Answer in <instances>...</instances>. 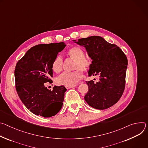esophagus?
<instances>
[{
    "label": "esophagus",
    "mask_w": 148,
    "mask_h": 148,
    "mask_svg": "<svg viewBox=\"0 0 148 148\" xmlns=\"http://www.w3.org/2000/svg\"><path fill=\"white\" fill-rule=\"evenodd\" d=\"M76 86V85H72V86H65V88L66 89H70V88H73V87H75Z\"/></svg>",
    "instance_id": "1"
}]
</instances>
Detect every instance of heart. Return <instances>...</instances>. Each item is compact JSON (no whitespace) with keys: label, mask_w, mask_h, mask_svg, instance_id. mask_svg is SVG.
I'll use <instances>...</instances> for the list:
<instances>
[{"label":"heart","mask_w":148,"mask_h":148,"mask_svg":"<svg viewBox=\"0 0 148 148\" xmlns=\"http://www.w3.org/2000/svg\"><path fill=\"white\" fill-rule=\"evenodd\" d=\"M69 57L73 59V69L72 72H64L57 77L56 83L60 85L72 86L75 85L78 81L82 78L83 72L89 69L92 64V61L88 58L85 57L84 51L79 47H73L68 51ZM63 60L60 56L58 55L54 60L52 64V69L58 73L62 69Z\"/></svg>","instance_id":"heart-1"}]
</instances>
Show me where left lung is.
I'll return each instance as SVG.
<instances>
[{"label":"left lung","instance_id":"obj_1","mask_svg":"<svg viewBox=\"0 0 148 148\" xmlns=\"http://www.w3.org/2000/svg\"><path fill=\"white\" fill-rule=\"evenodd\" d=\"M85 47L92 60L88 76H98L99 79L86 81L88 92L84 98L87 103L97 109H106L117 103L125 86L127 59L121 49L103 38L92 36L73 40Z\"/></svg>","mask_w":148,"mask_h":148}]
</instances>
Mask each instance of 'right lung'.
Wrapping results in <instances>:
<instances>
[{
	"mask_svg": "<svg viewBox=\"0 0 148 148\" xmlns=\"http://www.w3.org/2000/svg\"><path fill=\"white\" fill-rule=\"evenodd\" d=\"M65 46L64 42L36 45L16 63V91L24 105L36 115L51 117L62 107L66 89L64 86H55L51 90L45 83L52 82L53 62Z\"/></svg>",
	"mask_w": 148,
	"mask_h": 148,
	"instance_id": "right-lung-1",
	"label": "right lung"
}]
</instances>
